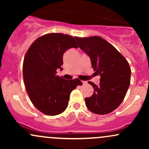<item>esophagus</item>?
Segmentation results:
<instances>
[{"label":"esophagus","mask_w":149,"mask_h":149,"mask_svg":"<svg viewBox=\"0 0 149 149\" xmlns=\"http://www.w3.org/2000/svg\"><path fill=\"white\" fill-rule=\"evenodd\" d=\"M82 83H83V85L87 84V82H86V81H83V82H82Z\"/></svg>","instance_id":"obj_1"}]
</instances>
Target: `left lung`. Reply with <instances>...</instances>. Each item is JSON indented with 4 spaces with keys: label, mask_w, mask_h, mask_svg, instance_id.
Listing matches in <instances>:
<instances>
[{
    "label": "left lung",
    "mask_w": 149,
    "mask_h": 149,
    "mask_svg": "<svg viewBox=\"0 0 149 149\" xmlns=\"http://www.w3.org/2000/svg\"><path fill=\"white\" fill-rule=\"evenodd\" d=\"M78 46L90 57L95 73L100 76L99 85L93 87V95L85 99L86 107L94 113L112 112L123 101L130 83L131 69L122 54L107 40L99 36L75 37Z\"/></svg>",
    "instance_id": "8db88e82"
}]
</instances>
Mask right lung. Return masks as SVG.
<instances>
[{"mask_svg":"<svg viewBox=\"0 0 149 149\" xmlns=\"http://www.w3.org/2000/svg\"><path fill=\"white\" fill-rule=\"evenodd\" d=\"M76 40L66 34L52 33L38 38L30 46L23 63L26 90L37 109L45 115L56 116L68 107L71 92L83 83L79 79L67 80L57 75L63 70V55Z\"/></svg>","mask_w":149,"mask_h":149,"instance_id":"obj_1","label":"right lung"}]
</instances>
